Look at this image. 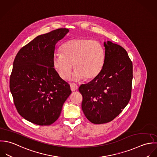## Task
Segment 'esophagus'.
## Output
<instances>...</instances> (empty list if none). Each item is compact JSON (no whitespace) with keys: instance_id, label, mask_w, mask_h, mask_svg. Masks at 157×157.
<instances>
[{"instance_id":"esophagus-1","label":"esophagus","mask_w":157,"mask_h":157,"mask_svg":"<svg viewBox=\"0 0 157 157\" xmlns=\"http://www.w3.org/2000/svg\"><path fill=\"white\" fill-rule=\"evenodd\" d=\"M78 88V86L75 84V83H71L70 84V89L72 92H75L76 91Z\"/></svg>"}]
</instances>
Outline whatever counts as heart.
<instances>
[{"mask_svg": "<svg viewBox=\"0 0 157 157\" xmlns=\"http://www.w3.org/2000/svg\"><path fill=\"white\" fill-rule=\"evenodd\" d=\"M61 53L55 54L52 65L59 76L66 79L72 68V79L91 80L101 72L105 60L102 44L93 39L81 37L71 39L61 47Z\"/></svg>", "mask_w": 157, "mask_h": 157, "instance_id": "b5f03b06", "label": "heart"}]
</instances>
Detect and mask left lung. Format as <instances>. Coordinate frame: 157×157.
Wrapping results in <instances>:
<instances>
[{
	"instance_id": "8db88e82",
	"label": "left lung",
	"mask_w": 157,
	"mask_h": 157,
	"mask_svg": "<svg viewBox=\"0 0 157 157\" xmlns=\"http://www.w3.org/2000/svg\"><path fill=\"white\" fill-rule=\"evenodd\" d=\"M105 60L100 74L79 91L82 109L92 123L100 124L115 118L131 98L133 65L125 49L110 41L104 42Z\"/></svg>"
}]
</instances>
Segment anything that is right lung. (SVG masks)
<instances>
[{
  "instance_id": "obj_1",
  "label": "right lung",
  "mask_w": 157,
  "mask_h": 157,
  "mask_svg": "<svg viewBox=\"0 0 157 157\" xmlns=\"http://www.w3.org/2000/svg\"><path fill=\"white\" fill-rule=\"evenodd\" d=\"M68 32L59 29L37 36L19 51L13 62L10 89L14 103L20 115L33 124L55 123L71 93L52 65L55 45Z\"/></svg>"
}]
</instances>
